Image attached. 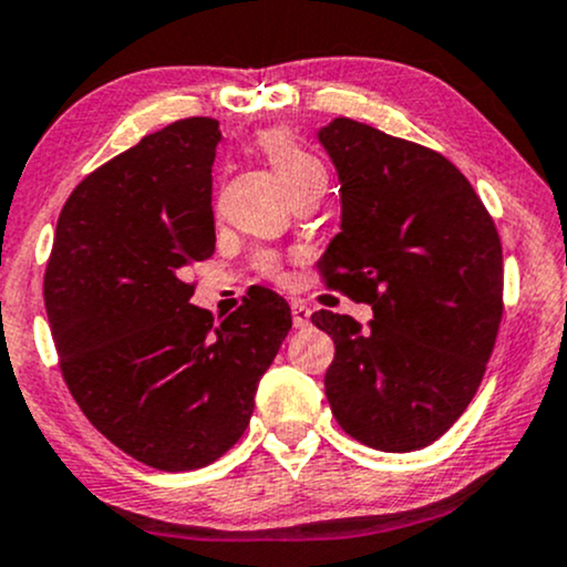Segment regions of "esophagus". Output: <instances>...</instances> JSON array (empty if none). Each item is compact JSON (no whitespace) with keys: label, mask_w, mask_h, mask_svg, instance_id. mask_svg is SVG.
I'll return each mask as SVG.
<instances>
[{"label":"esophagus","mask_w":567,"mask_h":567,"mask_svg":"<svg viewBox=\"0 0 567 567\" xmlns=\"http://www.w3.org/2000/svg\"><path fill=\"white\" fill-rule=\"evenodd\" d=\"M291 321H295L297 329L308 327V323H310V308H308V305L300 302V300L291 302Z\"/></svg>","instance_id":"esophagus-1"}]
</instances>
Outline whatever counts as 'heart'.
Instances as JSON below:
<instances>
[{
  "instance_id": "1",
  "label": "heart",
  "mask_w": 567,
  "mask_h": 567,
  "mask_svg": "<svg viewBox=\"0 0 567 567\" xmlns=\"http://www.w3.org/2000/svg\"><path fill=\"white\" fill-rule=\"evenodd\" d=\"M259 150H262L267 163L272 165V171H276V176L281 179L291 200L300 198V195H318L321 198L323 189H327V168L289 131H265L259 136ZM259 267L270 272V276L278 272L276 259L267 257V254L259 259Z\"/></svg>"
}]
</instances>
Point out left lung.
<instances>
[{"label": "left lung", "mask_w": 567, "mask_h": 567, "mask_svg": "<svg viewBox=\"0 0 567 567\" xmlns=\"http://www.w3.org/2000/svg\"><path fill=\"white\" fill-rule=\"evenodd\" d=\"M340 179L329 286L372 305L310 321L334 340L323 388L346 434L383 453L436 442L463 415L504 316V254L487 208L447 157L337 117L318 131Z\"/></svg>", "instance_id": "obj_1"}]
</instances>
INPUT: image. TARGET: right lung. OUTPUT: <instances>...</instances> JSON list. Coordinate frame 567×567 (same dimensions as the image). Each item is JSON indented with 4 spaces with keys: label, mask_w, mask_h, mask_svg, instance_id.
Segmentation results:
<instances>
[{
    "label": "right lung",
    "mask_w": 567,
    "mask_h": 567,
    "mask_svg": "<svg viewBox=\"0 0 567 567\" xmlns=\"http://www.w3.org/2000/svg\"><path fill=\"white\" fill-rule=\"evenodd\" d=\"M219 123L150 133L69 195L44 272L61 372L85 417L161 472L214 463L238 442L254 393L291 329L270 289L214 323L187 270L214 254Z\"/></svg>",
    "instance_id": "1"
}]
</instances>
